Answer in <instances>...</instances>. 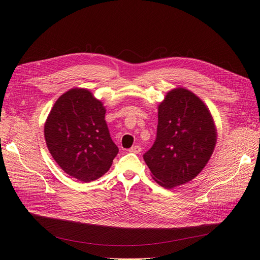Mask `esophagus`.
<instances>
[{
    "label": "esophagus",
    "instance_id": "esophagus-1",
    "mask_svg": "<svg viewBox=\"0 0 260 260\" xmlns=\"http://www.w3.org/2000/svg\"><path fill=\"white\" fill-rule=\"evenodd\" d=\"M128 151L131 153H135V154H139V153L141 152V148L138 145H136V146H133L131 149H128Z\"/></svg>",
    "mask_w": 260,
    "mask_h": 260
}]
</instances>
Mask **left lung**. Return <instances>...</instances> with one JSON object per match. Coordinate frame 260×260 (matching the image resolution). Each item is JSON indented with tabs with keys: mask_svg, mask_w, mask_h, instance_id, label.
Returning a JSON list of instances; mask_svg holds the SVG:
<instances>
[{
	"mask_svg": "<svg viewBox=\"0 0 260 260\" xmlns=\"http://www.w3.org/2000/svg\"><path fill=\"white\" fill-rule=\"evenodd\" d=\"M215 143L216 128L207 106L194 93L177 88L158 106L156 139L143 159L152 178L172 188L200 174Z\"/></svg>",
	"mask_w": 260,
	"mask_h": 260,
	"instance_id": "obj_1",
	"label": "left lung"
}]
</instances>
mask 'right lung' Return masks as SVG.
Here are the masks:
<instances>
[{
	"label": "right lung",
	"instance_id": "add662e5",
	"mask_svg": "<svg viewBox=\"0 0 260 260\" xmlns=\"http://www.w3.org/2000/svg\"><path fill=\"white\" fill-rule=\"evenodd\" d=\"M105 113L103 103L89 90L75 88L57 99L45 123V139L53 159L82 182L105 175L119 152Z\"/></svg>",
	"mask_w": 260,
	"mask_h": 260
}]
</instances>
